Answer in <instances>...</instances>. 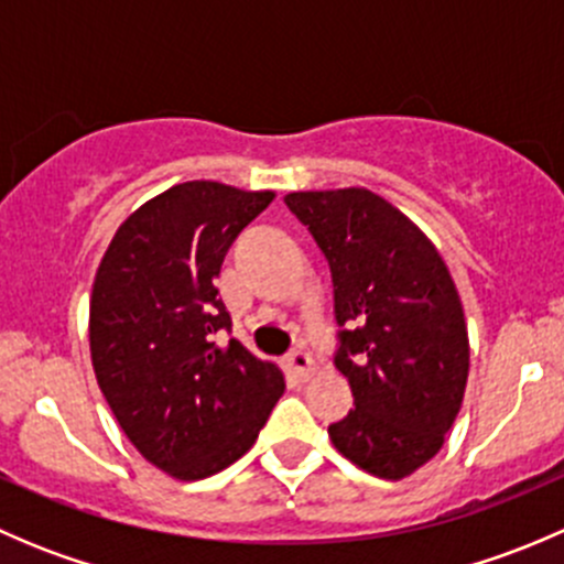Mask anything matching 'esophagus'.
<instances>
[{
    "mask_svg": "<svg viewBox=\"0 0 564 564\" xmlns=\"http://www.w3.org/2000/svg\"><path fill=\"white\" fill-rule=\"evenodd\" d=\"M286 371H289V377H294L297 382H308V379L314 377V371H316L311 351L294 349L292 355L286 357Z\"/></svg>",
    "mask_w": 564,
    "mask_h": 564,
    "instance_id": "esophagus-1",
    "label": "esophagus"
}]
</instances>
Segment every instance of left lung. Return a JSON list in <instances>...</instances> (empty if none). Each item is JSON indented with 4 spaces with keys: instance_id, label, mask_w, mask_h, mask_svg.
Wrapping results in <instances>:
<instances>
[{
    "instance_id": "left-lung-1",
    "label": "left lung",
    "mask_w": 564,
    "mask_h": 564,
    "mask_svg": "<svg viewBox=\"0 0 564 564\" xmlns=\"http://www.w3.org/2000/svg\"><path fill=\"white\" fill-rule=\"evenodd\" d=\"M333 275L338 351L355 409L327 429L335 451L401 480L445 445L469 377V335L429 237L366 187L289 193Z\"/></svg>"
}]
</instances>
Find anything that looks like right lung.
I'll list each match as a JSON object with an SVG mask.
<instances>
[{
	"instance_id": "add662e5",
	"label": "right lung",
	"mask_w": 564,
	"mask_h": 564,
	"mask_svg": "<svg viewBox=\"0 0 564 564\" xmlns=\"http://www.w3.org/2000/svg\"><path fill=\"white\" fill-rule=\"evenodd\" d=\"M272 191L193 180L141 204L117 229L89 300V351L135 451L176 480H202L253 447L283 373L237 338L215 278Z\"/></svg>"
}]
</instances>
